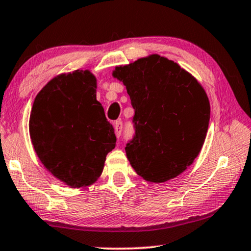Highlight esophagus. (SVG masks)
Wrapping results in <instances>:
<instances>
[{
  "label": "esophagus",
  "instance_id": "1",
  "mask_svg": "<svg viewBox=\"0 0 251 251\" xmlns=\"http://www.w3.org/2000/svg\"><path fill=\"white\" fill-rule=\"evenodd\" d=\"M113 128H114V132H115V136L118 138L121 136V132H122V122L121 121H115L113 123Z\"/></svg>",
  "mask_w": 251,
  "mask_h": 251
}]
</instances>
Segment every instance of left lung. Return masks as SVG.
Listing matches in <instances>:
<instances>
[{
	"mask_svg": "<svg viewBox=\"0 0 251 251\" xmlns=\"http://www.w3.org/2000/svg\"><path fill=\"white\" fill-rule=\"evenodd\" d=\"M134 109L136 136L126 147L131 167L150 183L186 171L199 156L210 121L203 86L175 61L157 53L115 66Z\"/></svg>",
	"mask_w": 251,
	"mask_h": 251,
	"instance_id": "8db88e82",
	"label": "left lung"
}]
</instances>
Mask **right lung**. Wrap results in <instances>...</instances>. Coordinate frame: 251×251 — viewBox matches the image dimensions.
I'll return each instance as SVG.
<instances>
[{"label": "right lung", "mask_w": 251, "mask_h": 251, "mask_svg": "<svg viewBox=\"0 0 251 251\" xmlns=\"http://www.w3.org/2000/svg\"><path fill=\"white\" fill-rule=\"evenodd\" d=\"M96 84L90 69L61 73L41 88L30 113L29 132L38 158L50 174L72 188L99 179L117 142L96 100Z\"/></svg>", "instance_id": "1"}]
</instances>
